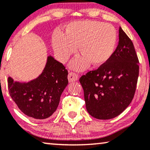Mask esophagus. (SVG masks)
Returning <instances> with one entry per match:
<instances>
[{"instance_id": "obj_1", "label": "esophagus", "mask_w": 150, "mask_h": 150, "mask_svg": "<svg viewBox=\"0 0 150 150\" xmlns=\"http://www.w3.org/2000/svg\"><path fill=\"white\" fill-rule=\"evenodd\" d=\"M79 77H78V75L76 74L74 72H69L68 74V81L69 83H71V82L76 81Z\"/></svg>"}]
</instances>
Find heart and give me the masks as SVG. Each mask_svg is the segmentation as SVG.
Masks as SVG:
<instances>
[{
	"mask_svg": "<svg viewBox=\"0 0 150 150\" xmlns=\"http://www.w3.org/2000/svg\"><path fill=\"white\" fill-rule=\"evenodd\" d=\"M52 47L57 57L65 63L79 47L82 54L74 59L70 67L84 70L91 64H106L114 54L117 44V32L110 24L96 20L74 21L68 24L65 33L56 31L52 36Z\"/></svg>",
	"mask_w": 150,
	"mask_h": 150,
	"instance_id": "1",
	"label": "heart"
}]
</instances>
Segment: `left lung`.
I'll use <instances>...</instances> for the list:
<instances>
[{
	"label": "left lung",
	"mask_w": 150,
	"mask_h": 150,
	"mask_svg": "<svg viewBox=\"0 0 150 150\" xmlns=\"http://www.w3.org/2000/svg\"><path fill=\"white\" fill-rule=\"evenodd\" d=\"M139 63L132 42L120 27L119 43L112 58L80 78L86 108L92 117L109 120L128 107L136 91Z\"/></svg>",
	"instance_id": "8db88e82"
}]
</instances>
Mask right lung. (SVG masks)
Here are the masks:
<instances>
[{"label":"right lung","mask_w":150,"mask_h":150,"mask_svg":"<svg viewBox=\"0 0 150 150\" xmlns=\"http://www.w3.org/2000/svg\"><path fill=\"white\" fill-rule=\"evenodd\" d=\"M68 71L48 56L42 73L28 83L8 78L9 95L21 111L35 120H44L56 111L61 93L68 84Z\"/></svg>","instance_id":"1"}]
</instances>
